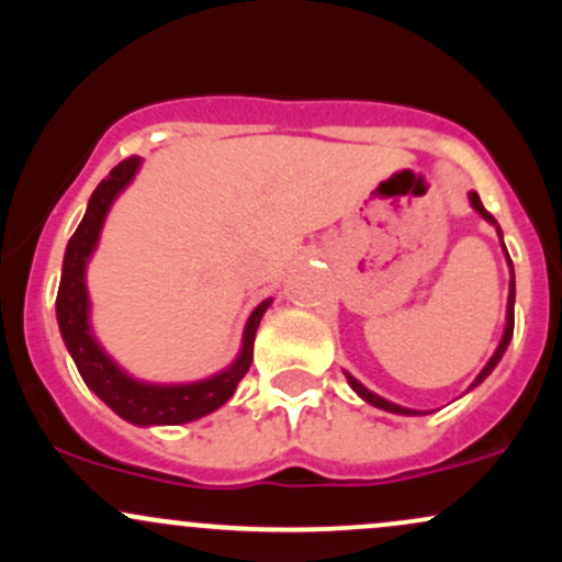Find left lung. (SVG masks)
<instances>
[{
  "label": "left lung",
  "instance_id": "1",
  "mask_svg": "<svg viewBox=\"0 0 562 562\" xmlns=\"http://www.w3.org/2000/svg\"><path fill=\"white\" fill-rule=\"evenodd\" d=\"M470 205H473L475 211H479V214L486 218L488 224H494L496 227V232H499V240H502V229H499V224H496V218L488 214L486 209H483V203H481V198H479V192H470ZM502 248H505V243H502ZM507 254V250H505ZM507 263H509V295H507V325H505V335H502V340H499V346H496V351H494V357L488 359L486 362V367H483V370L479 372V378L473 380V385H470V389H475V385L479 383H483V380H486L488 375H492V370L496 364H499V359H502V353L507 351V346H509V338H513V327H515V274H513V261H509V256H507ZM346 380H348V385H351L353 391L359 393V396L364 398L367 404H372V406H378V409H385V412H393V415H420V412H415V409H406V406H398V404H393V402H389V398H383V396H378V393H372V391H367L362 383H359L357 378H351L346 372Z\"/></svg>",
  "mask_w": 562,
  "mask_h": 562
}]
</instances>
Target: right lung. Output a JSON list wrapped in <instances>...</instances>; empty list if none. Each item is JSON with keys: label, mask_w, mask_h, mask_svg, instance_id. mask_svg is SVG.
<instances>
[{"label": "right lung", "mask_w": 562, "mask_h": 562, "mask_svg": "<svg viewBox=\"0 0 562 562\" xmlns=\"http://www.w3.org/2000/svg\"><path fill=\"white\" fill-rule=\"evenodd\" d=\"M142 160L137 156L121 160L111 177L97 184L87 205L81 224L68 240L66 259H63V277L57 288V325L66 340V348L74 357L83 383L92 389L119 417L134 425H182L209 415L229 402L237 383L245 378L254 362V338L259 330L263 312L272 301H263L250 312L243 330V348L227 370L209 380L184 385H156L142 383L126 375L119 364L97 344L89 327V293H87V261L92 259L102 224L119 192L132 182Z\"/></svg>", "instance_id": "add662e5"}]
</instances>
